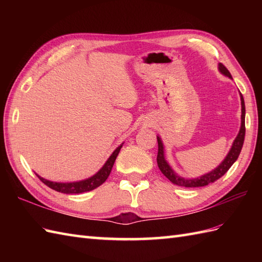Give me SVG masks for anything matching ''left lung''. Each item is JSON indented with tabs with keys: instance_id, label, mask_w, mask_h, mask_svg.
I'll list each match as a JSON object with an SVG mask.
<instances>
[{
	"instance_id": "obj_1",
	"label": "left lung",
	"mask_w": 262,
	"mask_h": 262,
	"mask_svg": "<svg viewBox=\"0 0 262 262\" xmlns=\"http://www.w3.org/2000/svg\"><path fill=\"white\" fill-rule=\"evenodd\" d=\"M219 71L223 75L232 79V75L229 72V70H227L223 64L221 63L219 64ZM240 98H241V127H240V130H238V134L235 137L234 142H233L229 153H227L225 159L222 161V163L220 165H217L214 170H211L210 172H208V173H205L202 177L193 178V179H187V178L178 176L173 171V169L171 168L170 164L168 163V161L165 160L164 146H163L162 140H161L160 136H157L158 144H159V152H158V158H157L159 169L172 183H174L177 186L186 187V188L204 187V186H207L208 183H211L216 181L217 179H220L221 177H223L226 172L229 171V169L237 160L238 155L241 153L243 142H244V136H246V105H244V99L241 92H240Z\"/></svg>"
}]
</instances>
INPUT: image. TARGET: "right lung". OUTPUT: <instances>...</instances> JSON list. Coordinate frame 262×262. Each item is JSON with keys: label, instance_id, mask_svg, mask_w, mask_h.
<instances>
[{"label": "right lung", "instance_id": "add662e5", "mask_svg": "<svg viewBox=\"0 0 262 262\" xmlns=\"http://www.w3.org/2000/svg\"><path fill=\"white\" fill-rule=\"evenodd\" d=\"M124 144V143H122ZM122 144L117 147L115 151L113 152V154L110 155L109 159L105 161V163L103 164V166L100 169L96 174H93L92 177L88 178V179L81 180V181H75V182H55V181H51L47 179H43L40 176L37 177L40 179L46 186H48L49 188L54 189L58 192H63V193H82V192H86V191H91L93 189L98 188L99 186H101L102 183L107 180V178L109 177L111 169H113L114 163L116 161L117 155H118L120 148L122 147Z\"/></svg>", "mask_w": 262, "mask_h": 262}]
</instances>
